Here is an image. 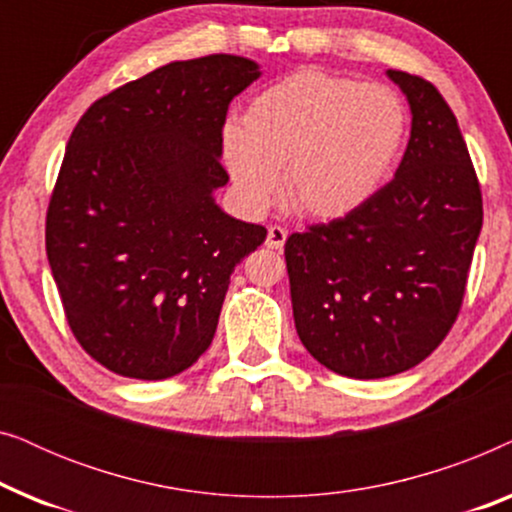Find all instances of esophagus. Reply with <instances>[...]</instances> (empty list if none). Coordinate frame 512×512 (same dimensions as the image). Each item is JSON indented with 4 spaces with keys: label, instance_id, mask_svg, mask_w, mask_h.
Returning <instances> with one entry per match:
<instances>
[{
    "label": "esophagus",
    "instance_id": "1",
    "mask_svg": "<svg viewBox=\"0 0 512 512\" xmlns=\"http://www.w3.org/2000/svg\"><path fill=\"white\" fill-rule=\"evenodd\" d=\"M284 242H286V230L282 226H270L265 244H268L270 249H282Z\"/></svg>",
    "mask_w": 512,
    "mask_h": 512
}]
</instances>
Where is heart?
<instances>
[{
  "instance_id": "1",
  "label": "heart",
  "mask_w": 512,
  "mask_h": 512,
  "mask_svg": "<svg viewBox=\"0 0 512 512\" xmlns=\"http://www.w3.org/2000/svg\"><path fill=\"white\" fill-rule=\"evenodd\" d=\"M408 132L396 90L300 69L249 102L244 125L223 128V160L240 200L261 212L282 184L293 209L338 219L373 198Z\"/></svg>"
}]
</instances>
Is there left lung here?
<instances>
[{
    "label": "left lung",
    "mask_w": 512,
    "mask_h": 512,
    "mask_svg": "<svg viewBox=\"0 0 512 512\" xmlns=\"http://www.w3.org/2000/svg\"><path fill=\"white\" fill-rule=\"evenodd\" d=\"M410 104L394 179L366 205L284 244L307 352L354 380L422 363L457 319L482 228V195L459 123L436 86L387 69Z\"/></svg>",
    "instance_id": "obj_1"
}]
</instances>
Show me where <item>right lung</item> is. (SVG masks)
Masks as SVG:
<instances>
[{
    "instance_id": "obj_1",
    "label": "right lung",
    "mask_w": 512,
    "mask_h": 512,
    "mask_svg": "<svg viewBox=\"0 0 512 512\" xmlns=\"http://www.w3.org/2000/svg\"><path fill=\"white\" fill-rule=\"evenodd\" d=\"M258 76L242 55L170 62L90 104L69 137L46 254L74 338L111 373L191 368L235 265L268 235L214 200L228 107Z\"/></svg>"
}]
</instances>
